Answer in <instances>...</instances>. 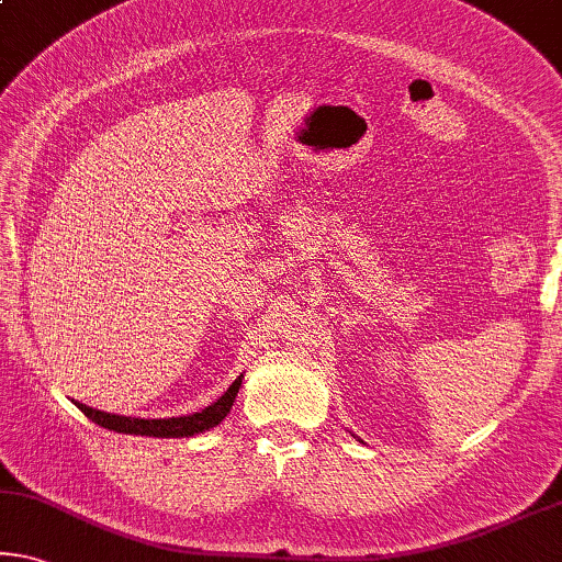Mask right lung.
<instances>
[{"mask_svg":"<svg viewBox=\"0 0 562 562\" xmlns=\"http://www.w3.org/2000/svg\"><path fill=\"white\" fill-rule=\"evenodd\" d=\"M243 378L245 375H237L233 385L227 387V393L217 397L212 405L200 409V413L180 415V417H157V420L153 417V420H145V417L104 413V409H94L89 405L77 403V400H72V403L82 409L89 420L106 427V430L124 432V435H147V438H192V435L212 430V427H217L222 420H225L229 409H233L239 387H243Z\"/></svg>","mask_w":562,"mask_h":562,"instance_id":"obj_1","label":"right lung"}]
</instances>
